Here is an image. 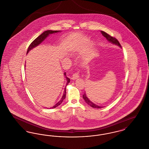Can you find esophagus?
Returning <instances> with one entry per match:
<instances>
[{
	"instance_id": "obj_1",
	"label": "esophagus",
	"mask_w": 149,
	"mask_h": 149,
	"mask_svg": "<svg viewBox=\"0 0 149 149\" xmlns=\"http://www.w3.org/2000/svg\"><path fill=\"white\" fill-rule=\"evenodd\" d=\"M79 77V73H78V72H76V73H75V74H74L72 75V78H71V79H72V80H76V79H78Z\"/></svg>"
}]
</instances>
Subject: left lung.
Here are the masks:
<instances>
[{
  "label": "left lung",
  "mask_w": 149,
  "mask_h": 149,
  "mask_svg": "<svg viewBox=\"0 0 149 149\" xmlns=\"http://www.w3.org/2000/svg\"><path fill=\"white\" fill-rule=\"evenodd\" d=\"M100 32H101V33H102V35L104 37L106 38L107 40L109 42L111 43H112V44H113V45H117V46H119L121 48V46H120V42H118V41L116 38L113 37H112V36H111L110 35H109L106 32H104V31H101ZM83 98L84 100H85V102H86L88 105H89L90 106L92 107L93 108H101L104 107L98 106V105H97L96 104L93 103L92 102L91 100H90V99H89V98L87 97V96H86L85 93L83 95Z\"/></svg>",
  "instance_id": "1"
}]
</instances>
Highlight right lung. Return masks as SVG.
Here are the masks:
<instances>
[{
  "label": "right lung",
  "mask_w": 149,
  "mask_h": 149,
  "mask_svg": "<svg viewBox=\"0 0 149 149\" xmlns=\"http://www.w3.org/2000/svg\"><path fill=\"white\" fill-rule=\"evenodd\" d=\"M60 32H61V31H52V30H47V31H46L43 32L42 34H41L38 37H37L35 40L32 42L31 43V45L29 46L27 52V54L29 53V51H31L32 49H33V48H35L36 47H37V46H38L39 45H40L50 35L53 34V33H56ZM64 75L66 79V81H67V83L66 84V85L70 83V80L69 78H68L66 77V72H64ZM65 97H66V87L64 89V93H63V97H62L61 99H60V100L58 101L55 106H54L50 108H55L57 107L59 105H60L65 98Z\"/></svg>",
  "instance_id": "1"
}]
</instances>
